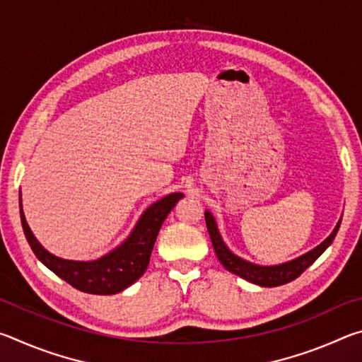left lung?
I'll use <instances>...</instances> for the list:
<instances>
[{
    "label": "left lung",
    "instance_id": "1",
    "mask_svg": "<svg viewBox=\"0 0 362 362\" xmlns=\"http://www.w3.org/2000/svg\"><path fill=\"white\" fill-rule=\"evenodd\" d=\"M206 217V225H207V231H209L211 241L214 250L218 257V260L222 265L228 269V272L238 274V276L249 281V283L259 284L263 287H276V286H283L291 283L296 278H298L306 268H308L311 263H313L317 257H320L324 250H326L330 244H332L334 238L337 235V231L340 228V222L337 223L335 230L332 231L327 240H324L320 246L315 247L313 250H310L308 254H305L302 257H298L296 260H291L287 263H283V265H276V267H260V265H254L247 260H243L241 257H238L231 252V250L225 246V243L220 236V233L217 230L216 220H214L211 212L204 214Z\"/></svg>",
    "mask_w": 362,
    "mask_h": 362
}]
</instances>
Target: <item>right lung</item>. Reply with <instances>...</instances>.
I'll use <instances>...</instances> for the list:
<instances>
[{"label": "right lung", "instance_id": "obj_1", "mask_svg": "<svg viewBox=\"0 0 362 362\" xmlns=\"http://www.w3.org/2000/svg\"><path fill=\"white\" fill-rule=\"evenodd\" d=\"M182 198V193H173L151 204L144 212V216L140 217L131 236L119 247H116L113 252L94 262L64 260L49 254L36 241L33 233L30 231L22 209L21 220L30 247L51 272L56 273L59 278H62L78 291L95 293V296H112V293L124 291L126 287L136 283L145 273L159 228H161L168 214L174 209L177 201Z\"/></svg>", "mask_w": 362, "mask_h": 362}]
</instances>
